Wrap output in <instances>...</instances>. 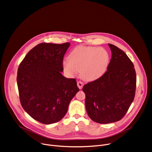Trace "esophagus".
<instances>
[{"mask_svg": "<svg viewBox=\"0 0 152 152\" xmlns=\"http://www.w3.org/2000/svg\"><path fill=\"white\" fill-rule=\"evenodd\" d=\"M77 87L80 89H82V88H83V83L82 82H80V81H78L77 82Z\"/></svg>", "mask_w": 152, "mask_h": 152, "instance_id": "1", "label": "esophagus"}]
</instances>
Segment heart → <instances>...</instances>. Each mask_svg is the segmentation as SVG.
<instances>
[{
  "instance_id": "obj_1",
  "label": "heart",
  "mask_w": 152,
  "mask_h": 152,
  "mask_svg": "<svg viewBox=\"0 0 152 152\" xmlns=\"http://www.w3.org/2000/svg\"><path fill=\"white\" fill-rule=\"evenodd\" d=\"M109 62L108 52L95 47L78 46L69 54V60L63 61L64 70L69 75H76L81 71V76L86 80H94L105 73Z\"/></svg>"
}]
</instances>
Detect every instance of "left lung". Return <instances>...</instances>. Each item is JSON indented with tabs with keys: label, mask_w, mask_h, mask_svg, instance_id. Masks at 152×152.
<instances>
[{
	"label": "left lung",
	"mask_w": 152,
	"mask_h": 152,
	"mask_svg": "<svg viewBox=\"0 0 152 152\" xmlns=\"http://www.w3.org/2000/svg\"><path fill=\"white\" fill-rule=\"evenodd\" d=\"M112 56L107 72L84 85L85 106L90 118L100 124L122 119L133 102L136 88L134 66L121 49L108 44Z\"/></svg>",
	"instance_id": "1"
}]
</instances>
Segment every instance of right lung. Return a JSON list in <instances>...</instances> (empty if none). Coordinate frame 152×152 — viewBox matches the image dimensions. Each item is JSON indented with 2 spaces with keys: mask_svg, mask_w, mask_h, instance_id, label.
Returning a JSON list of instances; mask_svg holds the SVG:
<instances>
[{
  "mask_svg": "<svg viewBox=\"0 0 152 152\" xmlns=\"http://www.w3.org/2000/svg\"><path fill=\"white\" fill-rule=\"evenodd\" d=\"M70 45L39 44L19 66L16 80L21 105L32 118L42 124L61 120L79 91L75 79L61 75L63 57Z\"/></svg>",
  "mask_w": 152,
  "mask_h": 152,
  "instance_id": "right-lung-1",
  "label": "right lung"
}]
</instances>
